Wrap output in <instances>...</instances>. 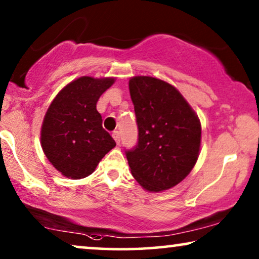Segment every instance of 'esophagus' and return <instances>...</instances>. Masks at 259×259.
Listing matches in <instances>:
<instances>
[{
    "label": "esophagus",
    "instance_id": "34e87169",
    "mask_svg": "<svg viewBox=\"0 0 259 259\" xmlns=\"http://www.w3.org/2000/svg\"><path fill=\"white\" fill-rule=\"evenodd\" d=\"M112 137H113V139L115 140V143L119 145V144H120V133L118 132V131H115V132H113Z\"/></svg>",
    "mask_w": 259,
    "mask_h": 259
}]
</instances>
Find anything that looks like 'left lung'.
I'll use <instances>...</instances> for the list:
<instances>
[{"mask_svg":"<svg viewBox=\"0 0 259 259\" xmlns=\"http://www.w3.org/2000/svg\"><path fill=\"white\" fill-rule=\"evenodd\" d=\"M139 138L126 152L131 173L148 192H161L183 182L196 165L201 143L197 113L171 83L152 76L128 82Z\"/></svg>","mask_w":259,"mask_h":259,"instance_id":"obj_1","label":"left lung"}]
</instances>
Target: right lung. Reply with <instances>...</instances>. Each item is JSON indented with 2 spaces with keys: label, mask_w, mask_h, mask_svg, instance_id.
<instances>
[{
  "label": "right lung",
  "mask_w": 259,
  "mask_h": 259,
  "mask_svg": "<svg viewBox=\"0 0 259 259\" xmlns=\"http://www.w3.org/2000/svg\"><path fill=\"white\" fill-rule=\"evenodd\" d=\"M114 82L115 77L81 76L66 84L46 112L41 147L49 162L67 178H86L115 147L97 111L99 98Z\"/></svg>",
  "instance_id": "1"
}]
</instances>
